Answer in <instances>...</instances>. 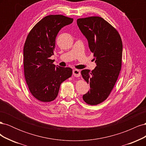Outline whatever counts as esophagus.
Listing matches in <instances>:
<instances>
[{
    "instance_id": "34e87169",
    "label": "esophagus",
    "mask_w": 146,
    "mask_h": 146,
    "mask_svg": "<svg viewBox=\"0 0 146 146\" xmlns=\"http://www.w3.org/2000/svg\"><path fill=\"white\" fill-rule=\"evenodd\" d=\"M73 75L74 76V77H80V70H78V69L73 70Z\"/></svg>"
}]
</instances>
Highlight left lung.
<instances>
[{"mask_svg": "<svg viewBox=\"0 0 146 146\" xmlns=\"http://www.w3.org/2000/svg\"><path fill=\"white\" fill-rule=\"evenodd\" d=\"M77 22L88 39L97 65L92 71H81L90 86L83 99L88 105H97L108 98L117 80L122 66V39L117 30L101 17L79 18Z\"/></svg>", "mask_w": 146, "mask_h": 146, "instance_id": "1", "label": "left lung"}]
</instances>
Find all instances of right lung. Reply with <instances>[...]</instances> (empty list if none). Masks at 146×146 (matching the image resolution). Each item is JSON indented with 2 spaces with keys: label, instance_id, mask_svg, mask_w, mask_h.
Wrapping results in <instances>:
<instances>
[{
  "label": "right lung",
  "instance_id": "obj_1",
  "mask_svg": "<svg viewBox=\"0 0 146 146\" xmlns=\"http://www.w3.org/2000/svg\"><path fill=\"white\" fill-rule=\"evenodd\" d=\"M73 18L51 15L42 18L30 31L24 46V76L30 92L42 102H50L58 96L60 85L72 76L70 68L55 66V39L61 28Z\"/></svg>",
  "mask_w": 146,
  "mask_h": 146
}]
</instances>
